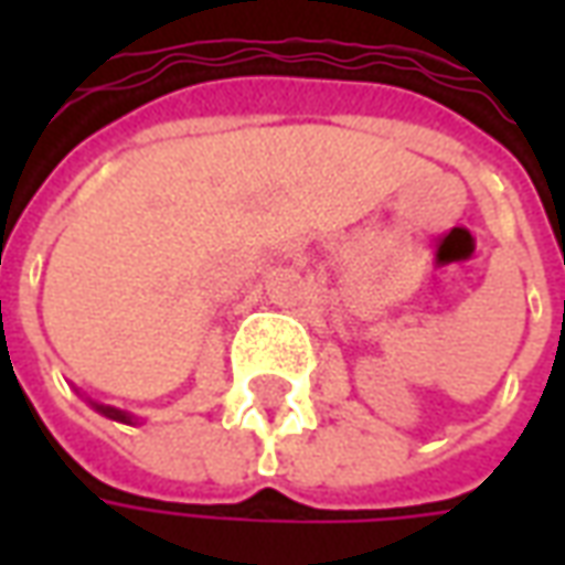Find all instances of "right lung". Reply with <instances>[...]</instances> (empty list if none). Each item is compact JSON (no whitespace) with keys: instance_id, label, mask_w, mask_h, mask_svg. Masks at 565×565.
I'll return each mask as SVG.
<instances>
[{"instance_id":"1","label":"right lung","mask_w":565,"mask_h":565,"mask_svg":"<svg viewBox=\"0 0 565 565\" xmlns=\"http://www.w3.org/2000/svg\"><path fill=\"white\" fill-rule=\"evenodd\" d=\"M90 405L99 412V415L105 417H111V420H120V424H136V417L129 415V412H120V408H115V405H103V403H93Z\"/></svg>"}]
</instances>
